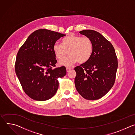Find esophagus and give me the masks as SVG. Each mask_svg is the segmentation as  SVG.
Returning <instances> with one entry per match:
<instances>
[{
  "mask_svg": "<svg viewBox=\"0 0 135 135\" xmlns=\"http://www.w3.org/2000/svg\"><path fill=\"white\" fill-rule=\"evenodd\" d=\"M71 70V68H69V67H67V68H66V71H67V72H69Z\"/></svg>",
  "mask_w": 135,
  "mask_h": 135,
  "instance_id": "1",
  "label": "esophagus"
}]
</instances>
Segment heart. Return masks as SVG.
Listing matches in <instances>:
<instances>
[{"instance_id":"b5f03b06","label":"heart","mask_w":135,"mask_h":135,"mask_svg":"<svg viewBox=\"0 0 135 135\" xmlns=\"http://www.w3.org/2000/svg\"><path fill=\"white\" fill-rule=\"evenodd\" d=\"M52 49L56 58L60 61L65 57L68 51L70 55L59 64L70 66L78 61L80 64L88 62L93 53L94 45L88 37L70 35L62 39V44L58 42L54 44Z\"/></svg>"}]
</instances>
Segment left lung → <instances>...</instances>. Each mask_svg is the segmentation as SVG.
I'll list each match as a JSON object with an SVG mask.
<instances>
[{
  "mask_svg": "<svg viewBox=\"0 0 135 135\" xmlns=\"http://www.w3.org/2000/svg\"><path fill=\"white\" fill-rule=\"evenodd\" d=\"M80 34L90 38L94 50L89 60L74 70L76 89L84 98L98 99L108 93L113 86L118 69V59L112 44L99 32L85 30Z\"/></svg>",
  "mask_w": 135,
  "mask_h": 135,
  "instance_id": "obj_1",
  "label": "left lung"
}]
</instances>
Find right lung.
<instances>
[{
  "label": "right lung",
  "instance_id": "1",
  "mask_svg": "<svg viewBox=\"0 0 135 135\" xmlns=\"http://www.w3.org/2000/svg\"><path fill=\"white\" fill-rule=\"evenodd\" d=\"M66 36L47 29L32 33L19 49L15 69L25 93L31 98L44 101L55 95L59 78L66 74L65 66L56 67L57 60L52 47Z\"/></svg>",
  "mask_w": 135,
  "mask_h": 135
}]
</instances>
